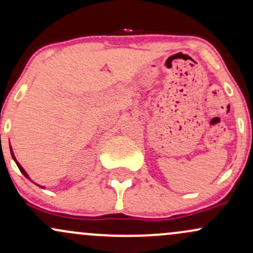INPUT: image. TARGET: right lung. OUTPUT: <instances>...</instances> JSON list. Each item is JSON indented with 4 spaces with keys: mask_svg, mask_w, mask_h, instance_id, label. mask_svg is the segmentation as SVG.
<instances>
[{
    "mask_svg": "<svg viewBox=\"0 0 253 253\" xmlns=\"http://www.w3.org/2000/svg\"><path fill=\"white\" fill-rule=\"evenodd\" d=\"M10 153H11V157H13L14 162H15V163H16V165H17V168H19V169H20V171H21V172H22V173H24V176H25V177H27V178H28V179H31V177H30V176H28V173H27V172H26V171H25V169H24V168H22V167H21V164H20V163H19V162H17V161H16L15 156H14V152H13V150H11V146H10ZM32 182H33V181H32ZM37 185H39V184H37ZM39 187H40V188H42V189H45V187H42V185H39Z\"/></svg>",
    "mask_w": 253,
    "mask_h": 253,
    "instance_id": "right-lung-1",
    "label": "right lung"
}]
</instances>
